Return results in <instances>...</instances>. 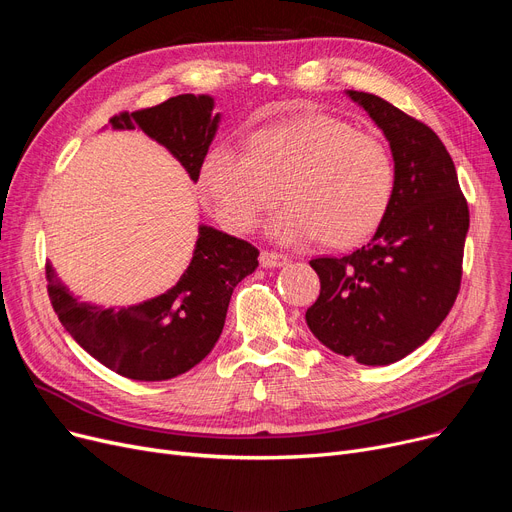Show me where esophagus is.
Listing matches in <instances>:
<instances>
[{"instance_id": "34e87169", "label": "esophagus", "mask_w": 512, "mask_h": 512, "mask_svg": "<svg viewBox=\"0 0 512 512\" xmlns=\"http://www.w3.org/2000/svg\"><path fill=\"white\" fill-rule=\"evenodd\" d=\"M259 263L263 267H282L288 263V257L282 253H276V251H261Z\"/></svg>"}]
</instances>
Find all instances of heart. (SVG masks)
I'll use <instances>...</instances> for the list:
<instances>
[{
    "instance_id": "b5f03b06",
    "label": "heart",
    "mask_w": 512,
    "mask_h": 512,
    "mask_svg": "<svg viewBox=\"0 0 512 512\" xmlns=\"http://www.w3.org/2000/svg\"><path fill=\"white\" fill-rule=\"evenodd\" d=\"M213 213L232 232L251 230L282 197L270 224L286 242L319 238L355 247L384 222L396 191L388 145L353 124L311 114L253 134L251 149L215 145L201 166Z\"/></svg>"
}]
</instances>
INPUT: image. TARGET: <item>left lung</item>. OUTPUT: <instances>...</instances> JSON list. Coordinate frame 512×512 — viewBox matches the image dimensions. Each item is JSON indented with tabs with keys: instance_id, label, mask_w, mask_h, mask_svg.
Instances as JSON below:
<instances>
[{
	"instance_id": "1",
	"label": "left lung",
	"mask_w": 512,
	"mask_h": 512,
	"mask_svg": "<svg viewBox=\"0 0 512 512\" xmlns=\"http://www.w3.org/2000/svg\"><path fill=\"white\" fill-rule=\"evenodd\" d=\"M392 149L396 191L371 240L344 257H317L321 290L305 319L336 355L390 365L436 332L461 290L467 199L438 134L386 99L348 91Z\"/></svg>"
}]
</instances>
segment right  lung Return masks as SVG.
<instances>
[{
  "instance_id": "right-lung-1",
  "label": "right lung",
  "mask_w": 512,
  "mask_h": 512,
  "mask_svg": "<svg viewBox=\"0 0 512 512\" xmlns=\"http://www.w3.org/2000/svg\"><path fill=\"white\" fill-rule=\"evenodd\" d=\"M207 95H176L137 112H120L110 124L141 128L164 145L199 180L203 159L218 130ZM259 251L251 242L201 226L191 265L178 284L161 297L126 309L80 303L45 263L53 311L68 334L101 365L130 380L161 382L201 363L218 342L232 290L255 272Z\"/></svg>"
}]
</instances>
